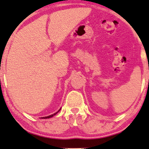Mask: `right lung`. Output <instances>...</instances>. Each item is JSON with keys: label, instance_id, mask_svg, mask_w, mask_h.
Wrapping results in <instances>:
<instances>
[{"label": "right lung", "instance_id": "right-lung-1", "mask_svg": "<svg viewBox=\"0 0 149 149\" xmlns=\"http://www.w3.org/2000/svg\"><path fill=\"white\" fill-rule=\"evenodd\" d=\"M59 110H60V109H59ZM59 110L57 112V113H54V114H52V115H50V116H46V117H42V118H42V119H46V118H52V116H55L56 114L59 111Z\"/></svg>", "mask_w": 149, "mask_h": 149}]
</instances>
